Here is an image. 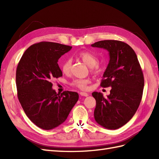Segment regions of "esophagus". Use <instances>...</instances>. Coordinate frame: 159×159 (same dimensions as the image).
<instances>
[{"label":"esophagus","mask_w":159,"mask_h":159,"mask_svg":"<svg viewBox=\"0 0 159 159\" xmlns=\"http://www.w3.org/2000/svg\"><path fill=\"white\" fill-rule=\"evenodd\" d=\"M80 95L82 96H85V97H87V96H89V94L87 93H86V92H80Z\"/></svg>","instance_id":"1"}]
</instances>
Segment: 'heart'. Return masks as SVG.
Returning a JSON list of instances; mask_svg holds the SVG:
<instances>
[{
  "label": "heart",
  "mask_w": 159,
  "mask_h": 159,
  "mask_svg": "<svg viewBox=\"0 0 159 159\" xmlns=\"http://www.w3.org/2000/svg\"><path fill=\"white\" fill-rule=\"evenodd\" d=\"M78 57L82 60L86 65L91 67V70L94 74H99L101 72L100 67L98 65V59L93 53L88 51H81L78 54ZM72 61L66 59L61 65V70L63 74H68L70 72ZM89 79H76L71 83V85L81 89H85L87 85L90 83Z\"/></svg>",
  "instance_id": "1"
}]
</instances>
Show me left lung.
Segmentation results:
<instances>
[{
	"mask_svg": "<svg viewBox=\"0 0 159 159\" xmlns=\"http://www.w3.org/2000/svg\"><path fill=\"white\" fill-rule=\"evenodd\" d=\"M92 46L109 52V62L100 85L111 87L107 98L100 92L92 93L96 101L94 118L102 127L116 130L135 114L142 98L143 74L136 53L127 43L117 40H102Z\"/></svg>",
	"mask_w": 159,
	"mask_h": 159,
	"instance_id": "1",
	"label": "left lung"
}]
</instances>
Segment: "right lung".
I'll return each mask as SVG.
<instances>
[{"label":"right lung","instance_id":"add662e5","mask_svg":"<svg viewBox=\"0 0 159 159\" xmlns=\"http://www.w3.org/2000/svg\"><path fill=\"white\" fill-rule=\"evenodd\" d=\"M72 47L42 42L26 50L16 69L18 97L26 116L37 126L51 130L63 123L79 100L76 92L57 93L52 79L62 76L58 60Z\"/></svg>","mask_w":159,"mask_h":159}]
</instances>
